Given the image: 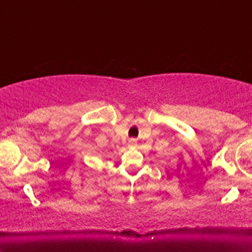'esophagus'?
Listing matches in <instances>:
<instances>
[{"label": "esophagus", "mask_w": 252, "mask_h": 252, "mask_svg": "<svg viewBox=\"0 0 252 252\" xmlns=\"http://www.w3.org/2000/svg\"><path fill=\"white\" fill-rule=\"evenodd\" d=\"M129 143H130V144H135V140H134V138H131V140L129 141Z\"/></svg>", "instance_id": "34e87169"}]
</instances>
